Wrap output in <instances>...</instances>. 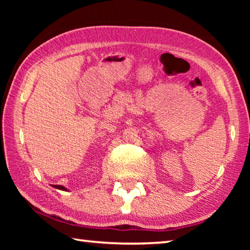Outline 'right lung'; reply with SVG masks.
<instances>
[{"instance_id":"obj_1","label":"right lung","mask_w":250,"mask_h":250,"mask_svg":"<svg viewBox=\"0 0 250 250\" xmlns=\"http://www.w3.org/2000/svg\"><path fill=\"white\" fill-rule=\"evenodd\" d=\"M54 186H55V188H59V189H62V191H64V189H65V191H67V188H64V186H61V185H54Z\"/></svg>"}]
</instances>
